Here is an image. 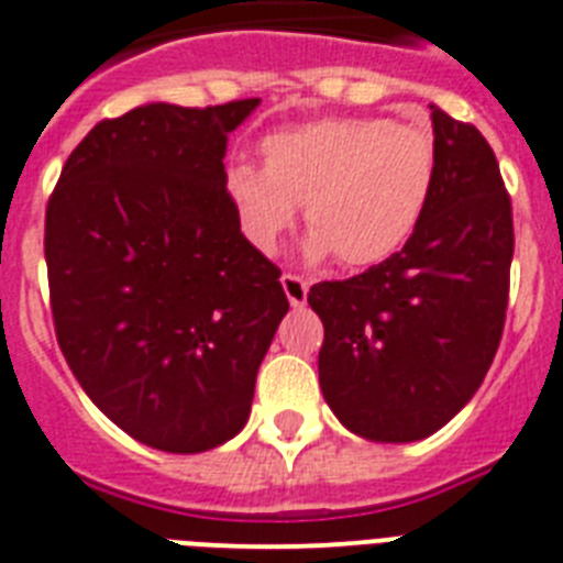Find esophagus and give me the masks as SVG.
Here are the masks:
<instances>
[{"instance_id":"34e87169","label":"esophagus","mask_w":563,"mask_h":563,"mask_svg":"<svg viewBox=\"0 0 563 563\" xmlns=\"http://www.w3.org/2000/svg\"><path fill=\"white\" fill-rule=\"evenodd\" d=\"M280 283L286 297H289V303L295 306V309H303L306 297H309V283H306L303 277H297V274H283Z\"/></svg>"}]
</instances>
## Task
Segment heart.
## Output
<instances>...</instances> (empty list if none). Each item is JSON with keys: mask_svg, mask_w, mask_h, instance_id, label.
<instances>
[{"mask_svg": "<svg viewBox=\"0 0 563 563\" xmlns=\"http://www.w3.org/2000/svg\"><path fill=\"white\" fill-rule=\"evenodd\" d=\"M263 165H231L225 194L240 231L260 254L280 249L306 206V263L346 268L386 263L418 231L438 179L429 129L386 117H332L277 131L260 145Z\"/></svg>", "mask_w": 563, "mask_h": 563, "instance_id": "obj_1", "label": "heart"}]
</instances>
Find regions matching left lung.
I'll return each instance as SVG.
<instances>
[{"instance_id":"left-lung-1","label":"left lung","mask_w":563,"mask_h":563,"mask_svg":"<svg viewBox=\"0 0 563 563\" xmlns=\"http://www.w3.org/2000/svg\"><path fill=\"white\" fill-rule=\"evenodd\" d=\"M438 179L412 240L380 266L318 283L320 389L338 420L375 443L423 441L484 384L509 297L512 206L475 125L438 106Z\"/></svg>"}]
</instances>
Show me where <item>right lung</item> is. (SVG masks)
<instances>
[{"mask_svg":"<svg viewBox=\"0 0 563 563\" xmlns=\"http://www.w3.org/2000/svg\"><path fill=\"white\" fill-rule=\"evenodd\" d=\"M257 106L148 102L99 122L48 202L59 349L99 412L151 450L231 441L289 311L225 194L229 134Z\"/></svg>","mask_w":563,"mask_h":563,"instance_id":"obj_1","label":"right lung"}]
</instances>
